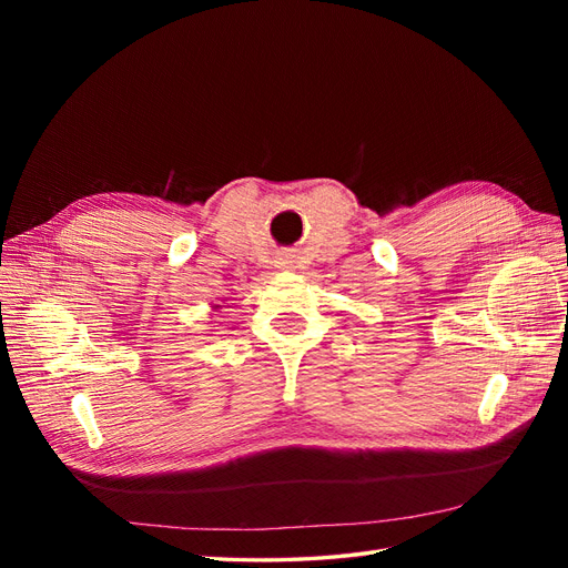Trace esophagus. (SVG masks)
<instances>
[{
    "label": "esophagus",
    "mask_w": 568,
    "mask_h": 568,
    "mask_svg": "<svg viewBox=\"0 0 568 568\" xmlns=\"http://www.w3.org/2000/svg\"><path fill=\"white\" fill-rule=\"evenodd\" d=\"M280 261H282V263H280V267H291V261H288V255H286V257H280Z\"/></svg>",
    "instance_id": "esophagus-1"
}]
</instances>
